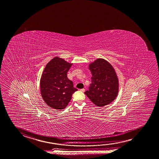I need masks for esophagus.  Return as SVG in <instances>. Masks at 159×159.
<instances>
[{
    "mask_svg": "<svg viewBox=\"0 0 159 159\" xmlns=\"http://www.w3.org/2000/svg\"><path fill=\"white\" fill-rule=\"evenodd\" d=\"M80 91L84 93V92H85V89H80Z\"/></svg>",
    "mask_w": 159,
    "mask_h": 159,
    "instance_id": "1",
    "label": "esophagus"
}]
</instances>
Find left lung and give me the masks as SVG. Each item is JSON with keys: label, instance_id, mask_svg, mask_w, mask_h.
<instances>
[{"label": "left lung", "instance_id": "1", "mask_svg": "<svg viewBox=\"0 0 159 159\" xmlns=\"http://www.w3.org/2000/svg\"><path fill=\"white\" fill-rule=\"evenodd\" d=\"M89 66L91 83L85 94L98 107L109 104L119 92V80L114 69L107 61L100 58Z\"/></svg>", "mask_w": 159, "mask_h": 159}]
</instances>
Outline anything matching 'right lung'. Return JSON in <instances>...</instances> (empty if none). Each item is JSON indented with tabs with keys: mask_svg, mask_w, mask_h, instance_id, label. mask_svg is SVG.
<instances>
[{
	"mask_svg": "<svg viewBox=\"0 0 159 159\" xmlns=\"http://www.w3.org/2000/svg\"><path fill=\"white\" fill-rule=\"evenodd\" d=\"M72 64L56 57L47 64L42 74L40 82L42 98L49 107L54 109H65L73 93L78 90L67 77Z\"/></svg>",
	"mask_w": 159,
	"mask_h": 159,
	"instance_id": "obj_1",
	"label": "right lung"
}]
</instances>
